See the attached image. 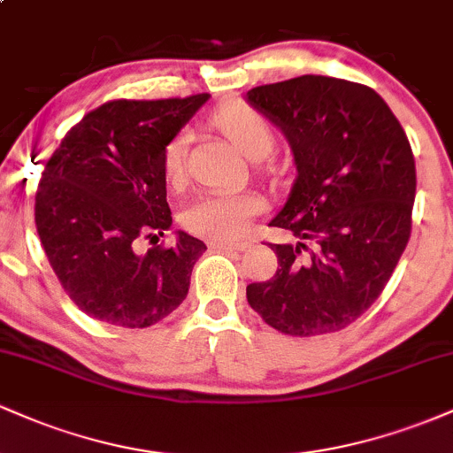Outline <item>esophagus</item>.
<instances>
[{"label": "esophagus", "mask_w": 453, "mask_h": 453, "mask_svg": "<svg viewBox=\"0 0 453 453\" xmlns=\"http://www.w3.org/2000/svg\"><path fill=\"white\" fill-rule=\"evenodd\" d=\"M251 244L249 242H211V249L212 251H244V249H249Z\"/></svg>", "instance_id": "34e87169"}]
</instances>
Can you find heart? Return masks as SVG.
Segmentation results:
<instances>
[{
    "label": "heart",
    "instance_id": "b5f03b06",
    "mask_svg": "<svg viewBox=\"0 0 453 453\" xmlns=\"http://www.w3.org/2000/svg\"><path fill=\"white\" fill-rule=\"evenodd\" d=\"M217 129L247 157L257 159L273 147V127L262 112L234 104L221 108L212 117ZM189 132L180 129L165 142L161 161L170 185H180L185 179ZM264 204L249 191H215L196 197L180 212V223L187 232L215 242H230L244 236L251 221L262 212Z\"/></svg>",
    "mask_w": 453,
    "mask_h": 453
}]
</instances>
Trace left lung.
<instances>
[{
    "mask_svg": "<svg viewBox=\"0 0 453 453\" xmlns=\"http://www.w3.org/2000/svg\"><path fill=\"white\" fill-rule=\"evenodd\" d=\"M294 153L296 180L270 226L274 277L247 303L289 336L339 332L381 296L411 236L415 159L403 126L371 87L306 74L247 91Z\"/></svg>",
    "mask_w": 453,
    "mask_h": 453,
    "instance_id": "8db88e82",
    "label": "left lung"
}]
</instances>
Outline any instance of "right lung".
Listing matches in <instances>:
<instances>
[{
  "instance_id": "obj_1",
  "label": "right lung",
  "mask_w": 453,
  "mask_h": 453,
  "mask_svg": "<svg viewBox=\"0 0 453 453\" xmlns=\"http://www.w3.org/2000/svg\"><path fill=\"white\" fill-rule=\"evenodd\" d=\"M209 93L112 100L87 112L46 161L35 227L64 292L111 326L149 327L187 298L206 244L176 232L174 247L136 253L173 226L161 153Z\"/></svg>"
}]
</instances>
